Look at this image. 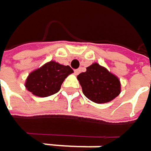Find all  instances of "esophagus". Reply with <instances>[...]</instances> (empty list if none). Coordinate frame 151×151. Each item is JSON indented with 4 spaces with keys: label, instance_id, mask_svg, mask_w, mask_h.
Segmentation results:
<instances>
[{
    "label": "esophagus",
    "instance_id": "esophagus-1",
    "mask_svg": "<svg viewBox=\"0 0 151 151\" xmlns=\"http://www.w3.org/2000/svg\"><path fill=\"white\" fill-rule=\"evenodd\" d=\"M81 72V69L80 68H78V69H76V70H74V73H75L76 75H78L79 73Z\"/></svg>",
    "mask_w": 151,
    "mask_h": 151
}]
</instances>
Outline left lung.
<instances>
[{
    "instance_id": "1",
    "label": "left lung",
    "mask_w": 151,
    "mask_h": 151,
    "mask_svg": "<svg viewBox=\"0 0 151 151\" xmlns=\"http://www.w3.org/2000/svg\"><path fill=\"white\" fill-rule=\"evenodd\" d=\"M77 78L85 96L98 104L111 101L121 93L118 78L97 63L88 66L86 72L79 73Z\"/></svg>"
}]
</instances>
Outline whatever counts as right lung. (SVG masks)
<instances>
[{
  "label": "right lung",
  "mask_w": 151,
  "mask_h": 151,
  "mask_svg": "<svg viewBox=\"0 0 151 151\" xmlns=\"http://www.w3.org/2000/svg\"><path fill=\"white\" fill-rule=\"evenodd\" d=\"M73 73V70L69 65L50 61L29 73L25 86L36 96L47 97L58 93L65 78Z\"/></svg>",
  "instance_id": "obj_1"
}]
</instances>
